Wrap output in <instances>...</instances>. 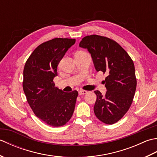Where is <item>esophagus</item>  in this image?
<instances>
[{"label":"esophagus","mask_w":157,"mask_h":157,"mask_svg":"<svg viewBox=\"0 0 157 157\" xmlns=\"http://www.w3.org/2000/svg\"><path fill=\"white\" fill-rule=\"evenodd\" d=\"M87 93H88L87 91H86V90H79V91L78 92V94H79V96L86 94H87Z\"/></svg>","instance_id":"34e87169"}]
</instances>
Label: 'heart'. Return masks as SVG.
I'll list each match as a JSON object with an SVG mask.
<instances>
[{"instance_id": "obj_1", "label": "heart", "mask_w": 157, "mask_h": 157, "mask_svg": "<svg viewBox=\"0 0 157 157\" xmlns=\"http://www.w3.org/2000/svg\"><path fill=\"white\" fill-rule=\"evenodd\" d=\"M79 52H82V51H79Z\"/></svg>"}]
</instances>
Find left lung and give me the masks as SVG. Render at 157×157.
<instances>
[{"instance_id": "left-lung-1", "label": "left lung", "mask_w": 157, "mask_h": 157, "mask_svg": "<svg viewBox=\"0 0 157 157\" xmlns=\"http://www.w3.org/2000/svg\"><path fill=\"white\" fill-rule=\"evenodd\" d=\"M79 46L88 49L96 71L107 75L103 81L105 95L94 91V112L100 121L113 124L128 112L134 99L137 84L134 62L117 42L105 36H85Z\"/></svg>"}]
</instances>
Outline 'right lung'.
Here are the masks:
<instances>
[{
    "mask_svg": "<svg viewBox=\"0 0 157 157\" xmlns=\"http://www.w3.org/2000/svg\"><path fill=\"white\" fill-rule=\"evenodd\" d=\"M75 39L54 38L40 44L23 69V89L38 118L52 127L63 126L71 118L78 91L65 92L55 87L57 66Z\"/></svg>",
    "mask_w": 157,
    "mask_h": 157,
    "instance_id": "obj_1",
    "label": "right lung"
}]
</instances>
